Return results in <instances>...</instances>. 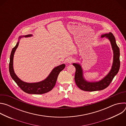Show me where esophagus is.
Here are the masks:
<instances>
[{"mask_svg": "<svg viewBox=\"0 0 126 126\" xmlns=\"http://www.w3.org/2000/svg\"><path fill=\"white\" fill-rule=\"evenodd\" d=\"M73 59L72 58H68L66 59V62H67V63H71L73 61Z\"/></svg>", "mask_w": 126, "mask_h": 126, "instance_id": "1", "label": "esophagus"}]
</instances>
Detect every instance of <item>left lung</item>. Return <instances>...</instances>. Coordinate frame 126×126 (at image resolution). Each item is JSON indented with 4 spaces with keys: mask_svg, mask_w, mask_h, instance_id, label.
<instances>
[{
    "mask_svg": "<svg viewBox=\"0 0 126 126\" xmlns=\"http://www.w3.org/2000/svg\"><path fill=\"white\" fill-rule=\"evenodd\" d=\"M101 37L107 38L111 43L113 51V61L112 68L108 74L101 80L96 82H89L84 77L83 69L81 65L79 63H73V65L76 68L75 74L76 84L80 89L83 91L89 92L100 91L106 88L117 74L120 69V49L116 44L114 36L112 33L110 32L102 35Z\"/></svg>",
    "mask_w": 126,
    "mask_h": 126,
    "instance_id": "1",
    "label": "left lung"
}]
</instances>
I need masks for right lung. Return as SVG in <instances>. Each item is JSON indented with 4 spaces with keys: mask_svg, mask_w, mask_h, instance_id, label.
I'll return each instance as SVG.
<instances>
[{
    "mask_svg": "<svg viewBox=\"0 0 126 126\" xmlns=\"http://www.w3.org/2000/svg\"><path fill=\"white\" fill-rule=\"evenodd\" d=\"M32 34H28L20 36L16 46L12 49L10 56L9 65V70L10 76L22 90L28 94H42L51 91L55 86L58 76L60 72L65 67V65L62 64L55 67L44 80L35 83H27L20 79L15 74L13 69V57L14 53L19 45V40L22 37H29L32 36Z\"/></svg>",
    "mask_w": 126,
    "mask_h": 126,
    "instance_id": "right-lung-1",
    "label": "right lung"
}]
</instances>
